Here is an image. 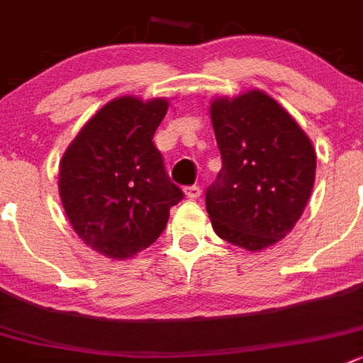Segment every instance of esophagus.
I'll use <instances>...</instances> for the list:
<instances>
[{
	"mask_svg": "<svg viewBox=\"0 0 363 363\" xmlns=\"http://www.w3.org/2000/svg\"><path fill=\"white\" fill-rule=\"evenodd\" d=\"M201 194V187L199 185H191V187H185V196L189 199H198Z\"/></svg>",
	"mask_w": 363,
	"mask_h": 363,
	"instance_id": "34e87169",
	"label": "esophagus"
}]
</instances>
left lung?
I'll return each mask as SVG.
<instances>
[{
	"label": "left lung",
	"mask_w": 363,
	"mask_h": 363,
	"mask_svg": "<svg viewBox=\"0 0 363 363\" xmlns=\"http://www.w3.org/2000/svg\"><path fill=\"white\" fill-rule=\"evenodd\" d=\"M223 167L206 189L220 239L260 251L291 233L315 179V150L294 117L262 91L210 105Z\"/></svg>",
	"instance_id": "1"
}]
</instances>
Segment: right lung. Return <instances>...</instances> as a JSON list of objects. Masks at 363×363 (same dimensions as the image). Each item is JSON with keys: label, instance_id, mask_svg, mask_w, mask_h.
I'll use <instances>...</instances> for the list:
<instances>
[{"label": "right lung", "instance_id": "1", "mask_svg": "<svg viewBox=\"0 0 363 363\" xmlns=\"http://www.w3.org/2000/svg\"><path fill=\"white\" fill-rule=\"evenodd\" d=\"M167 99L106 103L65 150L58 192L72 230L98 253L126 260L155 242L184 192L153 143Z\"/></svg>", "mask_w": 363, "mask_h": 363}]
</instances>
